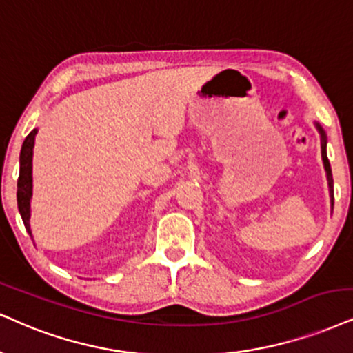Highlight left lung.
Returning a JSON list of instances; mask_svg holds the SVG:
<instances>
[{"mask_svg": "<svg viewBox=\"0 0 353 353\" xmlns=\"http://www.w3.org/2000/svg\"><path fill=\"white\" fill-rule=\"evenodd\" d=\"M317 130L321 134V154H323V162H324V170L325 175H327V183H329V194H330V208L334 206V180H332V170H330V163L327 159V150H325V145H327V136H325V130L319 123H314Z\"/></svg>", "mask_w": 353, "mask_h": 353, "instance_id": "1", "label": "left lung"}]
</instances>
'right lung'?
<instances>
[{"instance_id": "right-lung-1", "label": "right lung", "mask_w": 353, "mask_h": 353, "mask_svg": "<svg viewBox=\"0 0 353 353\" xmlns=\"http://www.w3.org/2000/svg\"><path fill=\"white\" fill-rule=\"evenodd\" d=\"M37 129H32L24 139L19 155V180H17V208H19L23 223L28 232L30 230V199H32V157L34 143H36Z\"/></svg>"}]
</instances>
